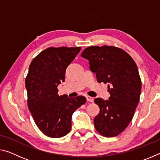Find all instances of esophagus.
I'll list each match as a JSON object with an SVG mask.
<instances>
[{
  "label": "esophagus",
  "mask_w": 160,
  "mask_h": 160,
  "mask_svg": "<svg viewBox=\"0 0 160 160\" xmlns=\"http://www.w3.org/2000/svg\"><path fill=\"white\" fill-rule=\"evenodd\" d=\"M86 99H87V101H88V102H94V98H93V97H90V96H87Z\"/></svg>",
  "instance_id": "34e87169"
}]
</instances>
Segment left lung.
<instances>
[{
	"label": "left lung",
	"instance_id": "1",
	"mask_svg": "<svg viewBox=\"0 0 160 160\" xmlns=\"http://www.w3.org/2000/svg\"><path fill=\"white\" fill-rule=\"evenodd\" d=\"M81 56L89 61L97 82L109 84V100L94 99L100 109L94 127L103 136H116L132 121L139 102L142 82L137 65L128 53L114 46H92Z\"/></svg>",
	"mask_w": 160,
	"mask_h": 160
}]
</instances>
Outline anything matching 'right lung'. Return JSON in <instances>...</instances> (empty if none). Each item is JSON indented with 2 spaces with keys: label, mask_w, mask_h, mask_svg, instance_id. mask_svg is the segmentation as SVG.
Masks as SVG:
<instances>
[{
  "label": "right lung",
  "mask_w": 160,
  "mask_h": 160,
  "mask_svg": "<svg viewBox=\"0 0 160 160\" xmlns=\"http://www.w3.org/2000/svg\"><path fill=\"white\" fill-rule=\"evenodd\" d=\"M81 47H49L32 61L25 78L29 112L39 129L48 137L57 138L71 128L72 113L86 98L59 96L58 85L65 82L66 69Z\"/></svg>",
  "instance_id": "1"
}]
</instances>
